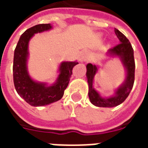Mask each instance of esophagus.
I'll list each match as a JSON object with an SVG mask.
<instances>
[{"label": "esophagus", "instance_id": "1", "mask_svg": "<svg viewBox=\"0 0 148 148\" xmlns=\"http://www.w3.org/2000/svg\"><path fill=\"white\" fill-rule=\"evenodd\" d=\"M87 58H88V54H87L86 51L82 52V53L80 55L81 61H86Z\"/></svg>", "mask_w": 148, "mask_h": 148}]
</instances>
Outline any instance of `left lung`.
<instances>
[{
    "mask_svg": "<svg viewBox=\"0 0 148 148\" xmlns=\"http://www.w3.org/2000/svg\"><path fill=\"white\" fill-rule=\"evenodd\" d=\"M115 34L116 35L120 43L113 48L109 49L106 53L107 56L112 58H120L121 63L125 70V79L117 89L114 90V94L109 97H103L100 93L94 89V77L99 71L97 65L88 63L86 65V77L88 86H89V98L90 102L93 106L104 108L115 107L123 103L129 95L131 90L133 87L135 79V60H134V51L129 40L126 38L124 34L114 29Z\"/></svg>",
    "mask_w": 148,
    "mask_h": 148,
    "instance_id": "obj_1",
    "label": "left lung"
}]
</instances>
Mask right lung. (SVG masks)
Returning <instances> with one entry per match:
<instances>
[{"instance_id": "obj_1", "label": "right lung", "mask_w": 148, "mask_h": 148, "mask_svg": "<svg viewBox=\"0 0 148 148\" xmlns=\"http://www.w3.org/2000/svg\"><path fill=\"white\" fill-rule=\"evenodd\" d=\"M51 24H42L28 28L21 36L14 51L13 58V82L17 93L30 106H43L60 100L64 94L74 66L77 61L62 62L57 79L49 86L47 82H40L32 78L27 71V59L29 56L28 45L35 34L51 30Z\"/></svg>"}]
</instances>
